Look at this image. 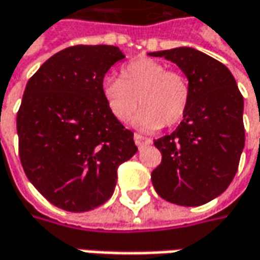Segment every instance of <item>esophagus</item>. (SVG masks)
Returning <instances> with one entry per match:
<instances>
[{"label": "esophagus", "instance_id": "34e87169", "mask_svg": "<svg viewBox=\"0 0 260 260\" xmlns=\"http://www.w3.org/2000/svg\"><path fill=\"white\" fill-rule=\"evenodd\" d=\"M134 141H135V144H137V147H138V148H142V147H145V145L151 144V140H150V138L142 137V135H140V134H134Z\"/></svg>", "mask_w": 260, "mask_h": 260}]
</instances>
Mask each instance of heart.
I'll list each match as a JSON object with an SVG mask.
<instances>
[{
    "label": "heart",
    "instance_id": "heart-1",
    "mask_svg": "<svg viewBox=\"0 0 260 260\" xmlns=\"http://www.w3.org/2000/svg\"><path fill=\"white\" fill-rule=\"evenodd\" d=\"M103 96L109 112L120 122L129 120L138 109L134 125L142 131L172 128L185 118L190 87L185 75L170 71L163 63L148 58L128 62L120 71V80L108 78Z\"/></svg>",
    "mask_w": 260,
    "mask_h": 260
}]
</instances>
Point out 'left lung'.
Returning <instances> with one entry per match:
<instances>
[{
	"label": "left lung",
	"mask_w": 260,
	"mask_h": 260,
	"mask_svg": "<svg viewBox=\"0 0 260 260\" xmlns=\"http://www.w3.org/2000/svg\"><path fill=\"white\" fill-rule=\"evenodd\" d=\"M187 77L190 102L180 125L155 140L161 163L151 173L158 197L199 207L221 195L239 169L244 148L243 96L230 70L193 48L151 52Z\"/></svg>",
	"instance_id": "8db88e82"
}]
</instances>
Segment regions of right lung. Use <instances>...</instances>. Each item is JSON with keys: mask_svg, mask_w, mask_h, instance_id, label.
Here are the masks:
<instances>
[{"mask_svg": "<svg viewBox=\"0 0 260 260\" xmlns=\"http://www.w3.org/2000/svg\"><path fill=\"white\" fill-rule=\"evenodd\" d=\"M125 55L110 45L55 53L27 81L17 113L18 154L52 205L84 212L113 195L118 167L138 151L132 131L109 112L103 78Z\"/></svg>", "mask_w": 260, "mask_h": 260, "instance_id": "add662e5", "label": "right lung"}]
</instances>
